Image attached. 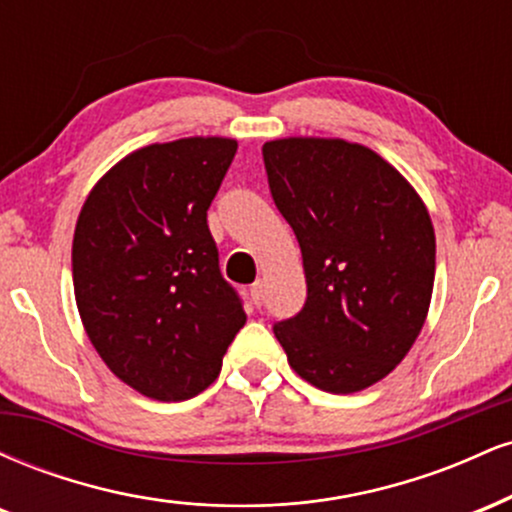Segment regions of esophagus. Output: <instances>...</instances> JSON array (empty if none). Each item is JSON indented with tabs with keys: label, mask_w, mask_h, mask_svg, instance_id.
Instances as JSON below:
<instances>
[{
	"label": "esophagus",
	"mask_w": 512,
	"mask_h": 512,
	"mask_svg": "<svg viewBox=\"0 0 512 512\" xmlns=\"http://www.w3.org/2000/svg\"><path fill=\"white\" fill-rule=\"evenodd\" d=\"M250 298L255 305H262L264 301V281H255V284L250 286Z\"/></svg>",
	"instance_id": "1"
}]
</instances>
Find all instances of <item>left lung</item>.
I'll return each instance as SVG.
<instances>
[{
  "label": "left lung",
  "mask_w": 512,
  "mask_h": 512,
  "mask_svg": "<svg viewBox=\"0 0 512 512\" xmlns=\"http://www.w3.org/2000/svg\"><path fill=\"white\" fill-rule=\"evenodd\" d=\"M262 156L308 284L301 313L274 325L276 339L310 385L366 390L409 354L428 315L436 233L426 204L368 146L289 137Z\"/></svg>",
  "instance_id": "8db88e82"
}]
</instances>
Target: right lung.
I'll use <instances>...</instances> for the list:
<instances>
[{"mask_svg": "<svg viewBox=\"0 0 512 512\" xmlns=\"http://www.w3.org/2000/svg\"><path fill=\"white\" fill-rule=\"evenodd\" d=\"M236 149L223 137L137 149L96 182L76 221L74 296L88 339L122 383L158 402L207 390L245 325L207 223Z\"/></svg>", "mask_w": 512, "mask_h": 512, "instance_id": "right-lung-1", "label": "right lung"}]
</instances>
